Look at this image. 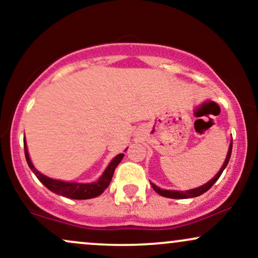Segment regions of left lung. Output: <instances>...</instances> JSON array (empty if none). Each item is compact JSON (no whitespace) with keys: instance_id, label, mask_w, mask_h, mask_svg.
Masks as SVG:
<instances>
[{"instance_id":"8db88e82","label":"left lung","mask_w":258,"mask_h":258,"mask_svg":"<svg viewBox=\"0 0 258 258\" xmlns=\"http://www.w3.org/2000/svg\"><path fill=\"white\" fill-rule=\"evenodd\" d=\"M232 147H233V141L230 142L229 150H228L227 158H226V161H224L223 166L221 167V170L218 171V173L216 174L214 178L210 180V182H207L206 184L199 186V188H194V189H190V190H185V191H178V190H165V189H160L159 186H156L155 184H154V183H150V184H152L153 189L156 191V193L161 195V197L171 198V199H188V198H197V197H199V195L206 193V191L209 190V189L215 184L216 180H217L221 177L222 172H223V170L227 167L228 162H229L230 155H232Z\"/></svg>"}]
</instances>
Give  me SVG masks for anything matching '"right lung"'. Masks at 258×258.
I'll return each instance as SVG.
<instances>
[{
    "mask_svg": "<svg viewBox=\"0 0 258 258\" xmlns=\"http://www.w3.org/2000/svg\"><path fill=\"white\" fill-rule=\"evenodd\" d=\"M24 152H25V159L28 162L29 167L31 168L32 172L35 173V176L37 177L38 180L44 186L53 191V193L61 195V197L70 198V199H78V200H84V199H92V198L98 197L108 188L110 184L112 174H114L115 168L117 165L120 164V161L123 158V154H119L117 156H115L111 160L110 164L108 165V167L105 168L104 173L100 176V178L97 180L96 183H90V184H86V183H70V182H63V180H57L52 179L49 177L44 176V174L40 173L36 168L32 165L30 158H29L28 149H26V143L24 139Z\"/></svg>",
    "mask_w": 258,
    "mask_h": 258,
    "instance_id": "1",
    "label": "right lung"
}]
</instances>
